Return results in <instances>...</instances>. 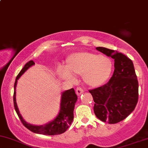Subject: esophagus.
<instances>
[{"instance_id": "1", "label": "esophagus", "mask_w": 148, "mask_h": 148, "mask_svg": "<svg viewBox=\"0 0 148 148\" xmlns=\"http://www.w3.org/2000/svg\"><path fill=\"white\" fill-rule=\"evenodd\" d=\"M83 92H84V90L81 88V87H77V88H76V94H77L78 96L80 95L81 94H82Z\"/></svg>"}]
</instances>
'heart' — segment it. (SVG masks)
<instances>
[{
    "mask_svg": "<svg viewBox=\"0 0 148 148\" xmlns=\"http://www.w3.org/2000/svg\"><path fill=\"white\" fill-rule=\"evenodd\" d=\"M66 69L60 68L62 79H73V75H82L83 82L92 88L101 86L110 78L112 62L109 58L92 52L81 51L71 54L66 59Z\"/></svg>",
    "mask_w": 148,
    "mask_h": 148,
    "instance_id": "obj_1",
    "label": "heart"
}]
</instances>
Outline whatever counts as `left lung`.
<instances>
[{"label":"left lung","instance_id":"left-lung-1","mask_svg":"<svg viewBox=\"0 0 148 148\" xmlns=\"http://www.w3.org/2000/svg\"><path fill=\"white\" fill-rule=\"evenodd\" d=\"M96 49L114 60V71L109 82L90 90L95 102L94 112L103 122L114 124L125 119L135 108L138 98V83L132 61L116 51Z\"/></svg>","mask_w":148,"mask_h":148}]
</instances>
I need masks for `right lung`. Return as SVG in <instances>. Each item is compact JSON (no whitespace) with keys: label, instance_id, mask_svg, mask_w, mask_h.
I'll return each mask as SVG.
<instances>
[{"label":"right lung","instance_id":"right-lung-1","mask_svg":"<svg viewBox=\"0 0 148 148\" xmlns=\"http://www.w3.org/2000/svg\"><path fill=\"white\" fill-rule=\"evenodd\" d=\"M35 64L33 60L28 62L23 69L18 75L16 78L15 84H14V108L16 113H17L18 117L20 118L23 124L29 129L30 131L37 133V134H45V135H56V134H62L69 128V125L71 124L73 120V111L75 104L77 100V96L75 94L74 88L69 89L65 90L62 93L61 97V103H60V112L56 117L52 121L45 125H35L31 123H27L22 117L20 111L16 103V88L17 85L18 79L21 77V76L29 68L33 65Z\"/></svg>","mask_w":148,"mask_h":148}]
</instances>
